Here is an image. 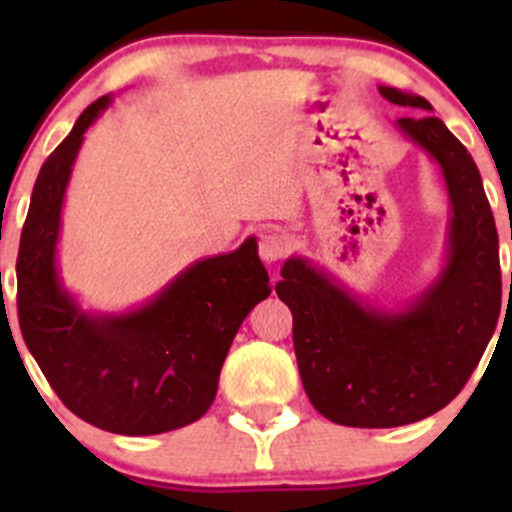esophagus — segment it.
<instances>
[{
    "instance_id": "34e87169",
    "label": "esophagus",
    "mask_w": 512,
    "mask_h": 512,
    "mask_svg": "<svg viewBox=\"0 0 512 512\" xmlns=\"http://www.w3.org/2000/svg\"><path fill=\"white\" fill-rule=\"evenodd\" d=\"M287 255V240L275 230H265L260 235V257L265 262H277Z\"/></svg>"
}]
</instances>
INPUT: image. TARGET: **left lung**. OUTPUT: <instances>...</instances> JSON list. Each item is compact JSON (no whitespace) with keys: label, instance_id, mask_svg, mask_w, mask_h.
I'll return each mask as SVG.
<instances>
[{"label":"left lung","instance_id":"left-lung-1","mask_svg":"<svg viewBox=\"0 0 512 512\" xmlns=\"http://www.w3.org/2000/svg\"><path fill=\"white\" fill-rule=\"evenodd\" d=\"M379 94L421 116L396 128L441 170L446 255L436 280L401 304L364 302L302 255L275 289L292 309L294 354L314 409L354 428H394L441 411L478 366L500 314L498 232L471 153L423 96Z\"/></svg>","mask_w":512,"mask_h":512}]
</instances>
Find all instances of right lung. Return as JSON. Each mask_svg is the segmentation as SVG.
<instances>
[{"label":"right lung","mask_w":512,"mask_h":512,"mask_svg":"<svg viewBox=\"0 0 512 512\" xmlns=\"http://www.w3.org/2000/svg\"><path fill=\"white\" fill-rule=\"evenodd\" d=\"M113 103H91L41 165L17 257L19 327L59 399L91 426L153 436L198 421L242 319L270 297L255 237L203 257L143 304L84 309L59 267L61 213L84 136Z\"/></svg>","instance_id":"obj_1"}]
</instances>
